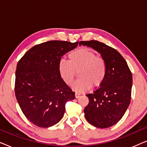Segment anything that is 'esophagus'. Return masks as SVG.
<instances>
[{
  "instance_id": "34e87169",
  "label": "esophagus",
  "mask_w": 147,
  "mask_h": 147,
  "mask_svg": "<svg viewBox=\"0 0 147 147\" xmlns=\"http://www.w3.org/2000/svg\"><path fill=\"white\" fill-rule=\"evenodd\" d=\"M75 96H76V98H79L80 97V94H78V93H76L75 94Z\"/></svg>"
}]
</instances>
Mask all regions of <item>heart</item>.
Listing matches in <instances>:
<instances>
[{"label":"heart","instance_id":"heart-1","mask_svg":"<svg viewBox=\"0 0 147 147\" xmlns=\"http://www.w3.org/2000/svg\"><path fill=\"white\" fill-rule=\"evenodd\" d=\"M69 61L61 59L59 62L60 76L67 85H71L76 79L77 72L80 78L74 88L77 92L88 91L93 86L98 88L102 85L106 78V64L101 57L88 48H80L71 52Z\"/></svg>","mask_w":147,"mask_h":147}]
</instances>
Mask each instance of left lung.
I'll return each mask as SVG.
<instances>
[{
  "label": "left lung",
  "instance_id": "8db88e82",
  "mask_svg": "<svg viewBox=\"0 0 147 147\" xmlns=\"http://www.w3.org/2000/svg\"><path fill=\"white\" fill-rule=\"evenodd\" d=\"M101 54L107 71L104 81L93 93L86 94L89 103L84 108L87 121L105 128L117 123L129 106L132 86V73L126 60L115 49L98 41L80 42Z\"/></svg>",
  "mask_w": 147,
  "mask_h": 147
}]
</instances>
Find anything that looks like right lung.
<instances>
[{
    "label": "right lung",
    "mask_w": 147,
    "mask_h": 147,
    "mask_svg": "<svg viewBox=\"0 0 147 147\" xmlns=\"http://www.w3.org/2000/svg\"><path fill=\"white\" fill-rule=\"evenodd\" d=\"M79 42L49 41L31 47L18 62L15 92L25 117L31 123L48 128L63 118L65 104L75 92L60 76L59 62Z\"/></svg>",
    "instance_id": "right-lung-1"
}]
</instances>
